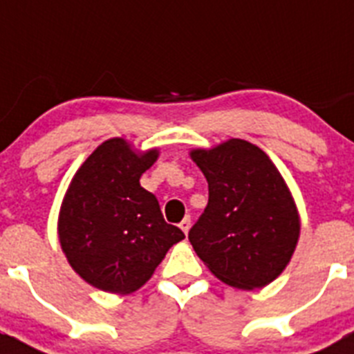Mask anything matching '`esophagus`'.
<instances>
[{"mask_svg":"<svg viewBox=\"0 0 354 354\" xmlns=\"http://www.w3.org/2000/svg\"><path fill=\"white\" fill-rule=\"evenodd\" d=\"M179 227L183 228L184 234L189 232V228H192V218H189V216H186V218H184V220L179 223Z\"/></svg>","mask_w":354,"mask_h":354,"instance_id":"obj_1","label":"esophagus"}]
</instances>
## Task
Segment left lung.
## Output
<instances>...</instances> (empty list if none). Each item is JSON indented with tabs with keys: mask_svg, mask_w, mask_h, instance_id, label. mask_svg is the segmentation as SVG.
I'll use <instances>...</instances> for the list:
<instances>
[{
	"mask_svg": "<svg viewBox=\"0 0 354 354\" xmlns=\"http://www.w3.org/2000/svg\"><path fill=\"white\" fill-rule=\"evenodd\" d=\"M209 202L187 237L209 270L237 289L273 282L292 257L298 211L271 159L245 140L193 150Z\"/></svg>",
	"mask_w": 354,
	"mask_h": 354,
	"instance_id": "8db88e82",
	"label": "left lung"
}]
</instances>
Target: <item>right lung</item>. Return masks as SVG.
Listing matches in <instances>:
<instances>
[{
  "mask_svg": "<svg viewBox=\"0 0 354 354\" xmlns=\"http://www.w3.org/2000/svg\"><path fill=\"white\" fill-rule=\"evenodd\" d=\"M156 159L158 150L138 156L113 138L97 147L72 179L58 234L72 268L97 289H140L184 239L179 227L165 221L156 195L140 186Z\"/></svg>",
  "mask_w": 354,
  "mask_h": 354,
  "instance_id": "right-lung-1",
  "label": "right lung"
}]
</instances>
